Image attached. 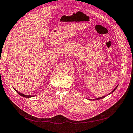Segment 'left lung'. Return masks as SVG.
<instances>
[{
  "label": "left lung",
  "instance_id": "8db88e82",
  "mask_svg": "<svg viewBox=\"0 0 133 133\" xmlns=\"http://www.w3.org/2000/svg\"><path fill=\"white\" fill-rule=\"evenodd\" d=\"M117 86L116 87H115V88L114 89V90H113V91H112V92H110V93L109 94H111V93H112V92H113L114 91H115V90H116V89L117 88ZM107 96H103V97H99V98H96V99H93V100H97V99H102V98H105V97Z\"/></svg>",
  "mask_w": 133,
  "mask_h": 133
}]
</instances>
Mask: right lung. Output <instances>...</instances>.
Returning <instances> with one entry per match:
<instances>
[{
	"instance_id": "add662e5",
	"label": "right lung",
	"mask_w": 133,
	"mask_h": 133,
	"mask_svg": "<svg viewBox=\"0 0 133 133\" xmlns=\"http://www.w3.org/2000/svg\"><path fill=\"white\" fill-rule=\"evenodd\" d=\"M16 91L17 92H18V93L20 95V96H22V97H26V98H29V97H32V96H27V95H24V94H23L21 93V92H18V91H17V90H16Z\"/></svg>"
}]
</instances>
